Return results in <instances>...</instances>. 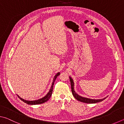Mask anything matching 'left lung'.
Listing matches in <instances>:
<instances>
[{
	"label": "left lung",
	"mask_w": 124,
	"mask_h": 124,
	"mask_svg": "<svg viewBox=\"0 0 124 124\" xmlns=\"http://www.w3.org/2000/svg\"><path fill=\"white\" fill-rule=\"evenodd\" d=\"M69 79H70V84H71V92L72 94H73V96H74L76 100L81 101V102H85V103H95L96 102H101V101H103V100H105L106 98L107 97H106L103 99H89V98H84L82 97L81 96H80L79 95L76 93L74 91V83L73 82V80L72 79V78L69 76Z\"/></svg>",
	"instance_id": "obj_1"
}]
</instances>
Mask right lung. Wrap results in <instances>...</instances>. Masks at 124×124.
Listing matches in <instances>:
<instances>
[{
    "mask_svg": "<svg viewBox=\"0 0 124 124\" xmlns=\"http://www.w3.org/2000/svg\"><path fill=\"white\" fill-rule=\"evenodd\" d=\"M60 74V73H59V72L56 74L55 76H54V78L53 83H52V85H51V86L50 91H49V92H48V94H47L46 96H44L43 98H42L41 99H40L37 100L28 101V100H24V99H23L20 98L19 96L17 95L18 97L22 101H23V102L27 103V104H28V105H37V104H40V103H44V102H46V101H48L49 99H50L51 95H52L53 91V85H54V82H55V80L56 79V78H57V76L59 75Z\"/></svg>",
    "mask_w": 124,
    "mask_h": 124,
    "instance_id": "add662e5",
    "label": "right lung"
}]
</instances>
